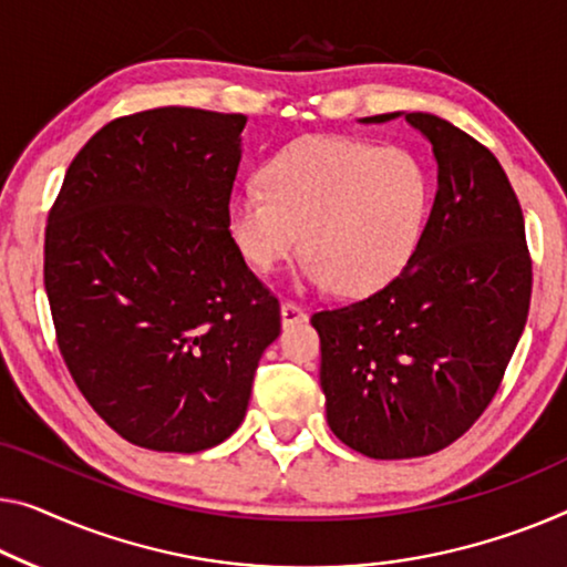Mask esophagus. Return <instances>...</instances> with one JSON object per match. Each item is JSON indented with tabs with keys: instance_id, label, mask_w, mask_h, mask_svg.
Masks as SVG:
<instances>
[{
	"instance_id": "obj_1",
	"label": "esophagus",
	"mask_w": 567,
	"mask_h": 567,
	"mask_svg": "<svg viewBox=\"0 0 567 567\" xmlns=\"http://www.w3.org/2000/svg\"><path fill=\"white\" fill-rule=\"evenodd\" d=\"M306 310L300 306H295V302H282V326H295V323H302L306 320Z\"/></svg>"
}]
</instances>
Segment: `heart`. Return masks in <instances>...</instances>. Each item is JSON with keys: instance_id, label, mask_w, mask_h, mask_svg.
Instances as JSON below:
<instances>
[{"instance_id": "obj_1", "label": "heart", "mask_w": 567, "mask_h": 567, "mask_svg": "<svg viewBox=\"0 0 567 567\" xmlns=\"http://www.w3.org/2000/svg\"><path fill=\"white\" fill-rule=\"evenodd\" d=\"M433 177L402 145L312 134L277 150L261 185L229 200V236L259 275L275 272L300 244L310 255L302 287L369 295L408 267L425 234Z\"/></svg>"}]
</instances>
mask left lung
I'll use <instances>...</instances> for the list:
<instances>
[{
  "instance_id": "8db88e82",
  "label": "left lung",
  "mask_w": 567,
  "mask_h": 567,
  "mask_svg": "<svg viewBox=\"0 0 567 567\" xmlns=\"http://www.w3.org/2000/svg\"><path fill=\"white\" fill-rule=\"evenodd\" d=\"M396 116L430 142L437 193L415 257L351 306L310 318L338 441L379 461L443 451L494 400L525 331L532 265L525 218L499 159L425 112Z\"/></svg>"
}]
</instances>
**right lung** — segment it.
<instances>
[{"label": "right lung", "mask_w": 567, "mask_h": 567, "mask_svg": "<svg viewBox=\"0 0 567 567\" xmlns=\"http://www.w3.org/2000/svg\"><path fill=\"white\" fill-rule=\"evenodd\" d=\"M244 114L150 109L68 167L45 229L58 346L91 408L163 453L224 443L280 336V302L229 236Z\"/></svg>", "instance_id": "obj_1"}]
</instances>
